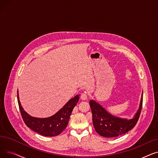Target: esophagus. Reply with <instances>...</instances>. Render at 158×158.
I'll list each match as a JSON object with an SVG mask.
<instances>
[{
	"instance_id": "34e87169",
	"label": "esophagus",
	"mask_w": 158,
	"mask_h": 158,
	"mask_svg": "<svg viewBox=\"0 0 158 158\" xmlns=\"http://www.w3.org/2000/svg\"><path fill=\"white\" fill-rule=\"evenodd\" d=\"M81 98L82 99V100H83V101L86 100V99L88 98V95H87V94H86V93H82V94H81Z\"/></svg>"
}]
</instances>
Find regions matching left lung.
<instances>
[{
    "label": "left lung",
    "mask_w": 158,
    "mask_h": 158,
    "mask_svg": "<svg viewBox=\"0 0 158 158\" xmlns=\"http://www.w3.org/2000/svg\"><path fill=\"white\" fill-rule=\"evenodd\" d=\"M143 103V94L140 104L133 118H121L107 112L104 107L94 100L89 101L92 113V121L97 133L104 137L113 138L126 134L133 128L139 119Z\"/></svg>",
    "instance_id": "obj_1"
}]
</instances>
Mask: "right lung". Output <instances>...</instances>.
<instances>
[{"label":"right lung","instance_id":"add662e5","mask_svg":"<svg viewBox=\"0 0 158 158\" xmlns=\"http://www.w3.org/2000/svg\"><path fill=\"white\" fill-rule=\"evenodd\" d=\"M17 99L22 117L26 126L41 135L52 137L61 134L67 126L73 107L79 101V95L72 98L60 110L47 118L33 117L25 111L19 100V92Z\"/></svg>","mask_w":158,"mask_h":158}]
</instances>
